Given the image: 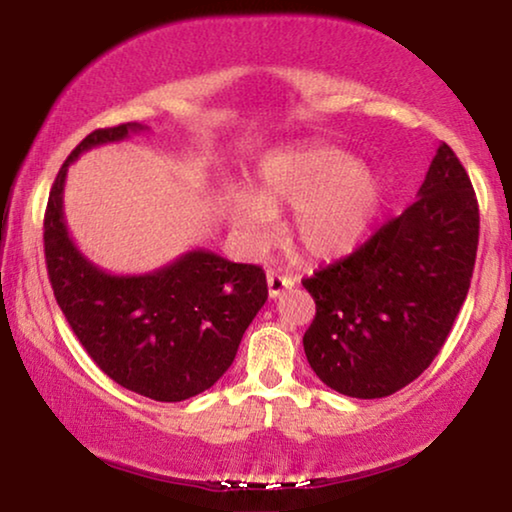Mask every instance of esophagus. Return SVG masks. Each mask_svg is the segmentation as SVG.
<instances>
[{"instance_id": "esophagus-1", "label": "esophagus", "mask_w": 512, "mask_h": 512, "mask_svg": "<svg viewBox=\"0 0 512 512\" xmlns=\"http://www.w3.org/2000/svg\"><path fill=\"white\" fill-rule=\"evenodd\" d=\"M291 286H293L291 277H282V275H277V272H268V296L270 298H277L279 293L291 289Z\"/></svg>"}]
</instances>
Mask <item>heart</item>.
Listing matches in <instances>:
<instances>
[{
    "label": "heart",
    "instance_id": "heart-1",
    "mask_svg": "<svg viewBox=\"0 0 512 512\" xmlns=\"http://www.w3.org/2000/svg\"><path fill=\"white\" fill-rule=\"evenodd\" d=\"M384 202V181L352 153L331 144L270 156L258 170L254 195L228 200L233 233L251 249L272 237L275 216L293 212L289 233L300 254L335 261L359 247Z\"/></svg>",
    "mask_w": 512,
    "mask_h": 512
}]
</instances>
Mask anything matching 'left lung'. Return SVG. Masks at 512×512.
Returning <instances> with one entry per match:
<instances>
[{
  "label": "left lung",
  "instance_id": "left-lung-1",
  "mask_svg": "<svg viewBox=\"0 0 512 512\" xmlns=\"http://www.w3.org/2000/svg\"><path fill=\"white\" fill-rule=\"evenodd\" d=\"M478 230L471 179L443 142L401 216L303 279L317 303L303 347L319 380L352 398H384L417 380L464 305Z\"/></svg>",
  "mask_w": 512,
  "mask_h": 512
}]
</instances>
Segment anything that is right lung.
I'll return each mask as SVG.
<instances>
[{
  "label": "right lung",
  "instance_id": "obj_1",
  "mask_svg": "<svg viewBox=\"0 0 512 512\" xmlns=\"http://www.w3.org/2000/svg\"><path fill=\"white\" fill-rule=\"evenodd\" d=\"M142 123L95 130L69 153L48 195L44 254L55 300L104 375L153 401L177 403L212 387L268 300L258 265L193 249L144 275H111L69 235L62 195L67 170L95 146L123 142Z\"/></svg>",
  "mask_w": 512,
  "mask_h": 512
}]
</instances>
